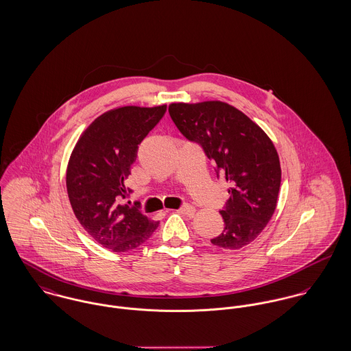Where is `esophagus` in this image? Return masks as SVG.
I'll return each instance as SVG.
<instances>
[{
	"label": "esophagus",
	"instance_id": "1",
	"mask_svg": "<svg viewBox=\"0 0 351 351\" xmlns=\"http://www.w3.org/2000/svg\"><path fill=\"white\" fill-rule=\"evenodd\" d=\"M178 213H180V214H183V215L192 216L195 214V207H192V206H189V204H184V206H182V207L178 210Z\"/></svg>",
	"mask_w": 351,
	"mask_h": 351
}]
</instances>
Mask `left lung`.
<instances>
[{
    "label": "left lung",
    "mask_w": 351,
    "mask_h": 351,
    "mask_svg": "<svg viewBox=\"0 0 351 351\" xmlns=\"http://www.w3.org/2000/svg\"><path fill=\"white\" fill-rule=\"evenodd\" d=\"M178 130L197 143L232 184L220 215L224 230L216 247L239 250L254 242L270 221L280 187L278 152L265 131L239 109L223 101L173 103L168 107Z\"/></svg>",
    "instance_id": "8db88e82"
}]
</instances>
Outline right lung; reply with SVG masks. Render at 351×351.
<instances>
[{
    "label": "right lung",
    "instance_id": "obj_1",
    "mask_svg": "<svg viewBox=\"0 0 351 351\" xmlns=\"http://www.w3.org/2000/svg\"><path fill=\"white\" fill-rule=\"evenodd\" d=\"M167 106L120 107L99 116L77 140L66 168V191L84 230L113 252L147 242L159 221L119 202L132 191L124 186L138 144L162 120Z\"/></svg>",
    "mask_w": 351,
    "mask_h": 351
}]
</instances>
